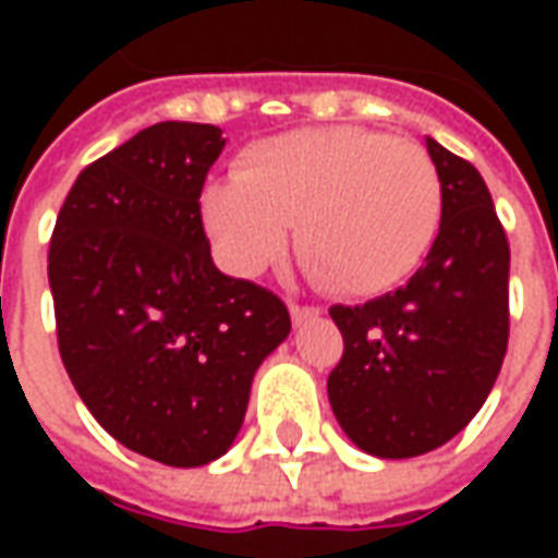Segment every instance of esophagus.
Here are the masks:
<instances>
[{
    "label": "esophagus",
    "instance_id": "34e87169",
    "mask_svg": "<svg viewBox=\"0 0 558 558\" xmlns=\"http://www.w3.org/2000/svg\"><path fill=\"white\" fill-rule=\"evenodd\" d=\"M290 316H292V323H295V326H302V323H307V319L319 316V307H314V304L290 302Z\"/></svg>",
    "mask_w": 558,
    "mask_h": 558
}]
</instances>
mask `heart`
<instances>
[{"instance_id":"obj_1","label":"heart","mask_w":558,"mask_h":558,"mask_svg":"<svg viewBox=\"0 0 558 558\" xmlns=\"http://www.w3.org/2000/svg\"><path fill=\"white\" fill-rule=\"evenodd\" d=\"M203 220L220 259L259 275L290 251L340 295H376L421 266L442 220L427 148L364 128H307L263 140L239 179L208 184Z\"/></svg>"}]
</instances>
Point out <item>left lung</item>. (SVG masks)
Returning <instances> with one entry per match:
<instances>
[{
    "label": "left lung",
    "mask_w": 558,
    "mask_h": 558,
    "mask_svg": "<svg viewBox=\"0 0 558 558\" xmlns=\"http://www.w3.org/2000/svg\"><path fill=\"white\" fill-rule=\"evenodd\" d=\"M442 179V223L407 287L331 304L343 355L328 400L362 451L427 454L475 418L508 350V235L469 160L427 137Z\"/></svg>",
    "instance_id": "8db88e82"
}]
</instances>
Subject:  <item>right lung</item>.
<instances>
[{"label": "right lung", "mask_w": 558, "mask_h": 558, "mask_svg": "<svg viewBox=\"0 0 558 558\" xmlns=\"http://www.w3.org/2000/svg\"><path fill=\"white\" fill-rule=\"evenodd\" d=\"M158 122L80 172L47 271L59 355L95 421L167 466H203L242 427L251 383L290 311L220 275L199 194L227 140Z\"/></svg>", "instance_id": "1"}]
</instances>
